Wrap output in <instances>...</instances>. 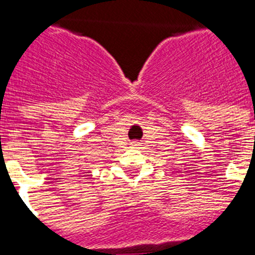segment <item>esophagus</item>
<instances>
[{
    "label": "esophagus",
    "instance_id": "obj_1",
    "mask_svg": "<svg viewBox=\"0 0 255 255\" xmlns=\"http://www.w3.org/2000/svg\"><path fill=\"white\" fill-rule=\"evenodd\" d=\"M134 145V146H136V145H138V144H133Z\"/></svg>",
    "mask_w": 255,
    "mask_h": 255
}]
</instances>
